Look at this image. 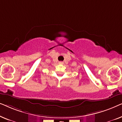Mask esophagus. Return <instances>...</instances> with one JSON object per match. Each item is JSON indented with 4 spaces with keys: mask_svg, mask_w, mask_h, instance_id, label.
<instances>
[{
    "mask_svg": "<svg viewBox=\"0 0 122 122\" xmlns=\"http://www.w3.org/2000/svg\"><path fill=\"white\" fill-rule=\"evenodd\" d=\"M59 64H64V63H63V61H59Z\"/></svg>",
    "mask_w": 122,
    "mask_h": 122,
    "instance_id": "obj_1",
    "label": "esophagus"
}]
</instances>
